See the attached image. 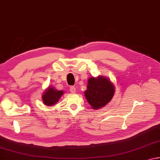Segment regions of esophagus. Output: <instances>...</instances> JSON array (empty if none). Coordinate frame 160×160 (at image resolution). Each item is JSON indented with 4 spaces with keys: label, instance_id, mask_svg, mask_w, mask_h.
Returning <instances> with one entry per match:
<instances>
[{
    "label": "esophagus",
    "instance_id": "esophagus-1",
    "mask_svg": "<svg viewBox=\"0 0 160 160\" xmlns=\"http://www.w3.org/2000/svg\"><path fill=\"white\" fill-rule=\"evenodd\" d=\"M70 91L71 93H75V91H76V89H75V88H74V87H71Z\"/></svg>",
    "mask_w": 160,
    "mask_h": 160
}]
</instances>
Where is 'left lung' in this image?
Returning a JSON list of instances; mask_svg holds the SVG:
<instances>
[{"instance_id":"8db88e82","label":"left lung","mask_w":160,"mask_h":160,"mask_svg":"<svg viewBox=\"0 0 160 160\" xmlns=\"http://www.w3.org/2000/svg\"><path fill=\"white\" fill-rule=\"evenodd\" d=\"M115 86L103 76L89 78L85 92L87 101L93 109H99L111 101L115 93Z\"/></svg>"}]
</instances>
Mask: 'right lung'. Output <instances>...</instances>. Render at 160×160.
<instances>
[{
    "instance_id": "1",
    "label": "right lung",
    "mask_w": 160,
    "mask_h": 160,
    "mask_svg": "<svg viewBox=\"0 0 160 160\" xmlns=\"http://www.w3.org/2000/svg\"><path fill=\"white\" fill-rule=\"evenodd\" d=\"M63 91H58L54 89L53 87L49 86L48 88L45 90L44 94L42 95V99L43 103L46 106H51L54 105L58 102L61 97L63 94Z\"/></svg>"
}]
</instances>
